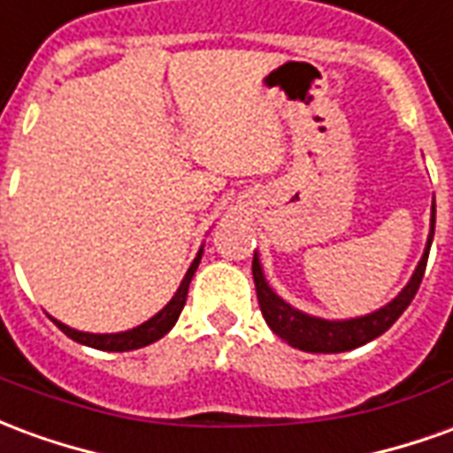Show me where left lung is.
<instances>
[{
    "instance_id": "left-lung-1",
    "label": "left lung",
    "mask_w": 453,
    "mask_h": 453,
    "mask_svg": "<svg viewBox=\"0 0 453 453\" xmlns=\"http://www.w3.org/2000/svg\"><path fill=\"white\" fill-rule=\"evenodd\" d=\"M434 203H432V216H429V235L422 259L415 266V272L410 276V281L403 286L390 303H386L379 311L366 315H357V318H344V320H327V318H318V315L303 313L291 303H286L281 296L276 294L269 286L259 262V255L255 252L252 259V276H255L257 298H259V308L265 315L266 325L274 330L281 340H286L291 347L303 351H315V354H337V351L357 349L366 342L376 340L379 334L388 330L390 325L398 320L403 311L412 303V298L418 294L422 276H425V266H427L429 247H432V237H434Z\"/></svg>"
}]
</instances>
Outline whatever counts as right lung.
I'll use <instances>...</instances> for the list:
<instances>
[{
	"label": "right lung",
	"mask_w": 453,
	"mask_h": 453,
	"mask_svg": "<svg viewBox=\"0 0 453 453\" xmlns=\"http://www.w3.org/2000/svg\"><path fill=\"white\" fill-rule=\"evenodd\" d=\"M201 255H203V245L198 250V255L194 257V262L188 266V272L181 279V284H179L177 294L172 296V301H169L157 315H152L150 320H145L138 327H133V330H126V333H82V330H74L70 325L60 323V320H55L53 323L63 330L70 340L80 342V344H87V347H94V349H102V351H130V349H140V347H148L152 342H157L159 337H165V334L174 327V323L179 320V315H181V308L187 303V294H188V284H191V279L196 274L198 262H201Z\"/></svg>",
	"instance_id": "obj_1"
}]
</instances>
